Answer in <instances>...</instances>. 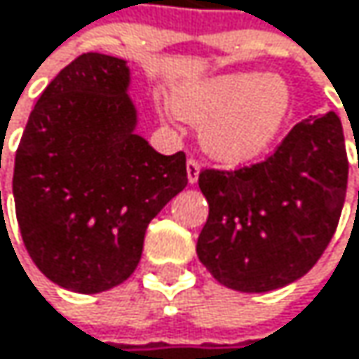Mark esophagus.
<instances>
[{"instance_id":"obj_1","label":"esophagus","mask_w":359,"mask_h":359,"mask_svg":"<svg viewBox=\"0 0 359 359\" xmlns=\"http://www.w3.org/2000/svg\"><path fill=\"white\" fill-rule=\"evenodd\" d=\"M200 170H202L200 161L191 157V159L187 161V178H189V183H191V185H194V183H198V178H200Z\"/></svg>"}]
</instances>
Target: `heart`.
<instances>
[{
    "label": "heart",
    "instance_id": "obj_1",
    "mask_svg": "<svg viewBox=\"0 0 359 359\" xmlns=\"http://www.w3.org/2000/svg\"><path fill=\"white\" fill-rule=\"evenodd\" d=\"M183 119L202 126L204 151L221 163H244L265 153L282 132L292 94L280 75L227 73L174 90Z\"/></svg>",
    "mask_w": 359,
    "mask_h": 359
}]
</instances>
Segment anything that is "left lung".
Instances as JSON below:
<instances>
[{
  "label": "left lung",
  "instance_id": "obj_1",
  "mask_svg": "<svg viewBox=\"0 0 359 359\" xmlns=\"http://www.w3.org/2000/svg\"><path fill=\"white\" fill-rule=\"evenodd\" d=\"M347 151L337 113L297 123L265 161L204 170L208 221L198 257L217 282L269 292L303 278L330 244L347 191Z\"/></svg>",
  "mask_w": 359,
  "mask_h": 359
}]
</instances>
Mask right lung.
<instances>
[{
  "mask_svg": "<svg viewBox=\"0 0 359 359\" xmlns=\"http://www.w3.org/2000/svg\"><path fill=\"white\" fill-rule=\"evenodd\" d=\"M123 58L88 52L41 92L22 132L12 191L22 242L60 288L96 294L126 282L147 225L187 187L185 153L136 134Z\"/></svg>",
  "mask_w": 359,
  "mask_h": 359,
  "instance_id": "obj_1",
  "label": "right lung"
}]
</instances>
